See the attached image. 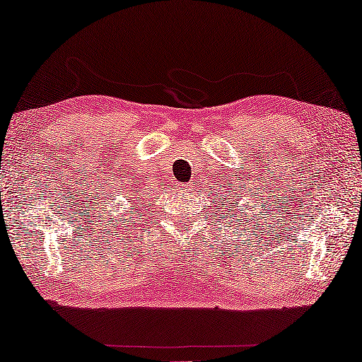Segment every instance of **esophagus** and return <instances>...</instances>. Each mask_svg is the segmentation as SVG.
Segmentation results:
<instances>
[{"instance_id":"obj_1","label":"esophagus","mask_w":362,"mask_h":362,"mask_svg":"<svg viewBox=\"0 0 362 362\" xmlns=\"http://www.w3.org/2000/svg\"><path fill=\"white\" fill-rule=\"evenodd\" d=\"M177 188H187V185H179Z\"/></svg>"}]
</instances>
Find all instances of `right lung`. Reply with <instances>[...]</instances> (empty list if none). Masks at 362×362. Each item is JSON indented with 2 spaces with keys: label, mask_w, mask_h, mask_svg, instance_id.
<instances>
[{
  "label": "right lung",
  "mask_w": 362,
  "mask_h": 362,
  "mask_svg": "<svg viewBox=\"0 0 362 362\" xmlns=\"http://www.w3.org/2000/svg\"><path fill=\"white\" fill-rule=\"evenodd\" d=\"M134 208H135V206H134Z\"/></svg>",
  "instance_id": "1"
}]
</instances>
